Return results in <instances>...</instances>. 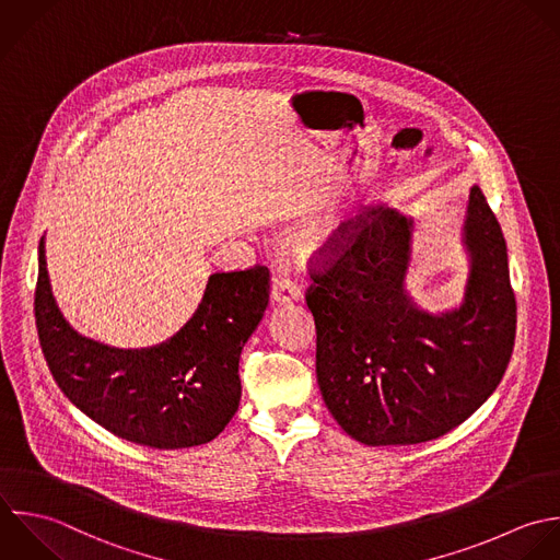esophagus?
I'll return each mask as SVG.
<instances>
[{"label": "esophagus", "mask_w": 560, "mask_h": 560, "mask_svg": "<svg viewBox=\"0 0 560 560\" xmlns=\"http://www.w3.org/2000/svg\"><path fill=\"white\" fill-rule=\"evenodd\" d=\"M301 285L288 275L281 272L272 279V299L279 303H290V301H299L301 299Z\"/></svg>", "instance_id": "esophagus-1"}]
</instances>
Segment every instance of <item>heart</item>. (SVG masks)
Here are the masks:
<instances>
[{"label":"heart","mask_w":560,"mask_h":560,"mask_svg":"<svg viewBox=\"0 0 560 560\" xmlns=\"http://www.w3.org/2000/svg\"><path fill=\"white\" fill-rule=\"evenodd\" d=\"M338 229H340L338 222H318V224H314L312 229L303 231V233L296 237V248H299L301 253H310V250L323 246L329 237H334Z\"/></svg>","instance_id":"1"}]
</instances>
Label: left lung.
Wrapping results in <instances>:
<instances>
[{"instance_id":"obj_1","label":"left lung","mask_w":560,"mask_h":560,"mask_svg":"<svg viewBox=\"0 0 560 560\" xmlns=\"http://www.w3.org/2000/svg\"><path fill=\"white\" fill-rule=\"evenodd\" d=\"M410 240L412 220L373 207L310 257L318 386L340 428L371 447L458 428L493 395L515 347L506 240L482 189L469 194L471 275L458 310L432 316L410 303Z\"/></svg>"}]
</instances>
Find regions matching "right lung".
<instances>
[{"label": "right lung", "mask_w": 560, "mask_h": 560, "mask_svg": "<svg viewBox=\"0 0 560 560\" xmlns=\"http://www.w3.org/2000/svg\"><path fill=\"white\" fill-rule=\"evenodd\" d=\"M268 294L266 266L215 272L174 338L141 351L110 349L78 336L62 318L40 242L34 318L49 373L75 408L124 441L183 450L213 441L237 412L240 353Z\"/></svg>", "instance_id": "add662e5"}]
</instances>
